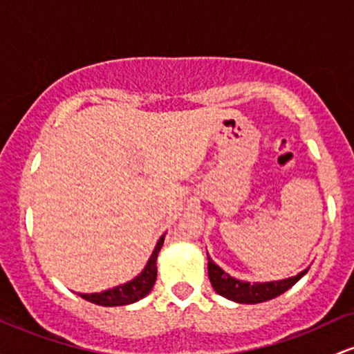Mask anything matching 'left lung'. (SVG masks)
I'll use <instances>...</instances> for the list:
<instances>
[{"label": "left lung", "mask_w": 354, "mask_h": 354, "mask_svg": "<svg viewBox=\"0 0 354 354\" xmlns=\"http://www.w3.org/2000/svg\"><path fill=\"white\" fill-rule=\"evenodd\" d=\"M208 257V254H207ZM308 272V269L302 270L296 277L284 279V281H274V282H243L239 279H234L223 272L208 257V277L212 282L213 289L220 294V296L230 299V301L242 302V304H257V302L269 301L281 294H284L287 289H290L302 275Z\"/></svg>", "instance_id": "left-lung-1"}]
</instances>
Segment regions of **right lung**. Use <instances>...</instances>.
Listing matches in <instances>:
<instances>
[{
  "instance_id": "obj_1",
  "label": "right lung",
  "mask_w": 354,
  "mask_h": 354,
  "mask_svg": "<svg viewBox=\"0 0 354 354\" xmlns=\"http://www.w3.org/2000/svg\"><path fill=\"white\" fill-rule=\"evenodd\" d=\"M162 242H165V235L159 239L156 248H154L153 255L151 259L147 260L145 270L138 275V277L133 279L127 284L118 286L114 289L104 290V292L99 294H80V297L85 299L88 302H94V304L99 306H106V308H112V306H126V304H133V302L139 301L149 294V290L153 289L154 282H156V275H158V269H156V259L159 250H161Z\"/></svg>"
}]
</instances>
